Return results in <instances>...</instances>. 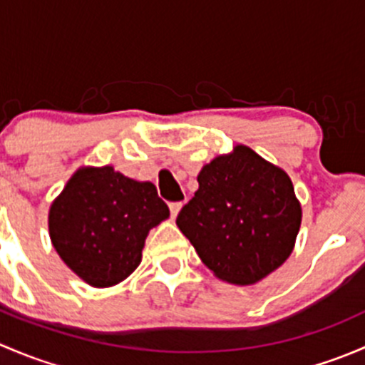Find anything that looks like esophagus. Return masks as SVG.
<instances>
[{"instance_id":"34e87169","label":"esophagus","mask_w":365,"mask_h":365,"mask_svg":"<svg viewBox=\"0 0 365 365\" xmlns=\"http://www.w3.org/2000/svg\"><path fill=\"white\" fill-rule=\"evenodd\" d=\"M182 201H173V203H169V212H171V217L175 219L176 215H178L180 208H182Z\"/></svg>"}]
</instances>
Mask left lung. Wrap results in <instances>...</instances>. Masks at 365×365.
Returning a JSON list of instances; mask_svg holds the SVG:
<instances>
[{
	"instance_id": "left-lung-1",
	"label": "left lung",
	"mask_w": 365,
	"mask_h": 365,
	"mask_svg": "<svg viewBox=\"0 0 365 365\" xmlns=\"http://www.w3.org/2000/svg\"><path fill=\"white\" fill-rule=\"evenodd\" d=\"M197 183L176 224L217 277L254 284L288 259L302 210L282 169L240 145L206 164Z\"/></svg>"
}]
</instances>
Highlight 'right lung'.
Segmentation results:
<instances>
[{
    "instance_id": "right-lung-1",
    "label": "right lung",
    "mask_w": 365,
    "mask_h": 365,
    "mask_svg": "<svg viewBox=\"0 0 365 365\" xmlns=\"http://www.w3.org/2000/svg\"><path fill=\"white\" fill-rule=\"evenodd\" d=\"M169 208L150 182L111 165L79 169L49 212V233L61 259L88 284L106 288L141 263L148 231Z\"/></svg>"
}]
</instances>
